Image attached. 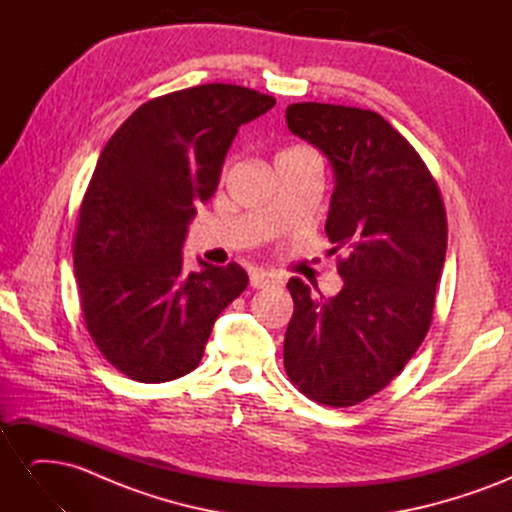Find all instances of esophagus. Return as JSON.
<instances>
[{"label":"esophagus","mask_w":512,"mask_h":512,"mask_svg":"<svg viewBox=\"0 0 512 512\" xmlns=\"http://www.w3.org/2000/svg\"><path fill=\"white\" fill-rule=\"evenodd\" d=\"M277 282V277L275 275H271V273H267V271H252L250 273V286L252 288H269V286H273Z\"/></svg>","instance_id":"esophagus-1"}]
</instances>
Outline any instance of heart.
Masks as SVG:
<instances>
[{"label": "heart", "mask_w": 512, "mask_h": 512, "mask_svg": "<svg viewBox=\"0 0 512 512\" xmlns=\"http://www.w3.org/2000/svg\"><path fill=\"white\" fill-rule=\"evenodd\" d=\"M290 151H292V149H290Z\"/></svg>", "instance_id": "obj_1"}]
</instances>
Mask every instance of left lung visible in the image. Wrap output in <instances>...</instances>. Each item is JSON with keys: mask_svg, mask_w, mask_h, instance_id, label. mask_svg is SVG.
Wrapping results in <instances>:
<instances>
[{"mask_svg": "<svg viewBox=\"0 0 512 512\" xmlns=\"http://www.w3.org/2000/svg\"><path fill=\"white\" fill-rule=\"evenodd\" d=\"M292 134L318 147L335 173L327 218L344 286L314 297L299 277L284 337L290 382L316 404L348 408L382 391L431 327L446 254V211L436 179L389 121L354 106L299 102Z\"/></svg>", "mask_w": 512, "mask_h": 512, "instance_id": "obj_1", "label": "left lung"}]
</instances>
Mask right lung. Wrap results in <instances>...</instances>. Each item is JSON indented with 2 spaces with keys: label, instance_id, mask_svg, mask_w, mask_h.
<instances>
[{
  "label": "right lung",
  "instance_id": "right-lung-1",
  "mask_svg": "<svg viewBox=\"0 0 512 512\" xmlns=\"http://www.w3.org/2000/svg\"><path fill=\"white\" fill-rule=\"evenodd\" d=\"M273 104L224 83L173 91L138 106L102 149L76 224L74 275L91 339L128 378L190 374L213 322L245 290L237 262L200 260L188 273L181 247L239 128Z\"/></svg>",
  "mask_w": 512,
  "mask_h": 512
}]
</instances>
